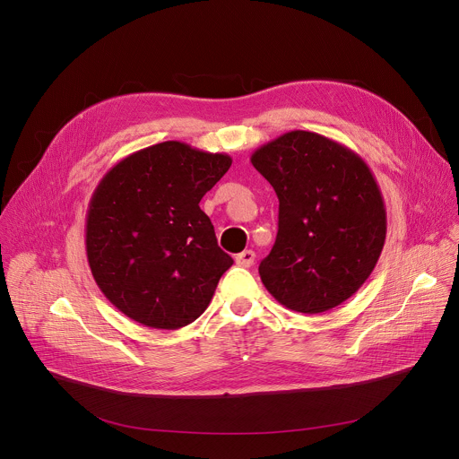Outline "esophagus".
<instances>
[{
    "label": "esophagus",
    "mask_w": 459,
    "mask_h": 459,
    "mask_svg": "<svg viewBox=\"0 0 459 459\" xmlns=\"http://www.w3.org/2000/svg\"><path fill=\"white\" fill-rule=\"evenodd\" d=\"M254 259H255V254L252 250H243L236 255V265L248 269L254 265Z\"/></svg>",
    "instance_id": "34e87169"
}]
</instances>
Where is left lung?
Here are the masks:
<instances>
[{
    "label": "left lung",
    "mask_w": 459,
    "mask_h": 459,
    "mask_svg": "<svg viewBox=\"0 0 459 459\" xmlns=\"http://www.w3.org/2000/svg\"><path fill=\"white\" fill-rule=\"evenodd\" d=\"M280 200L278 236L259 264L265 289L303 314L331 310L372 274L386 236L379 185L349 147L290 130L250 156Z\"/></svg>",
    "instance_id": "left-lung-1"
}]
</instances>
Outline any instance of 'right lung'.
I'll return each mask as SVG.
<instances>
[{"instance_id":"right-lung-1","label":"right lung","mask_w":459,"mask_h":459,"mask_svg":"<svg viewBox=\"0 0 459 459\" xmlns=\"http://www.w3.org/2000/svg\"><path fill=\"white\" fill-rule=\"evenodd\" d=\"M230 165L229 154L163 142L105 172L89 204L85 248L94 281L125 316L176 331L205 312L232 257L200 202Z\"/></svg>"}]
</instances>
